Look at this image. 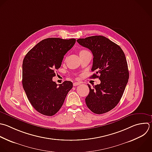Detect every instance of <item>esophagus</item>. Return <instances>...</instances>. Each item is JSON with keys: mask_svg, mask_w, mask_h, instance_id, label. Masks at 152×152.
<instances>
[{"mask_svg": "<svg viewBox=\"0 0 152 152\" xmlns=\"http://www.w3.org/2000/svg\"><path fill=\"white\" fill-rule=\"evenodd\" d=\"M81 83L80 82H75V83H73V86H78V85H80Z\"/></svg>", "mask_w": 152, "mask_h": 152, "instance_id": "1", "label": "esophagus"}]
</instances>
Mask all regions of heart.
<instances>
[{
    "mask_svg": "<svg viewBox=\"0 0 152 152\" xmlns=\"http://www.w3.org/2000/svg\"><path fill=\"white\" fill-rule=\"evenodd\" d=\"M85 51H87V50H81L80 52V53H81V52H85Z\"/></svg>",
    "mask_w": 152,
    "mask_h": 152,
    "instance_id": "heart-1",
    "label": "heart"
}]
</instances>
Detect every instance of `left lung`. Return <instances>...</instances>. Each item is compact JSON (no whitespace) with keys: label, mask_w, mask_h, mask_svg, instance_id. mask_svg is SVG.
<instances>
[{"label":"left lung","mask_w":152,"mask_h":152,"mask_svg":"<svg viewBox=\"0 0 152 152\" xmlns=\"http://www.w3.org/2000/svg\"><path fill=\"white\" fill-rule=\"evenodd\" d=\"M77 42L90 49L93 55L92 78H99L100 84L90 89L85 100L93 113L102 114L113 109L119 102L129 78L125 54L116 43L102 36L79 39ZM99 74V76L96 75Z\"/></svg>","instance_id":"left-lung-1"}]
</instances>
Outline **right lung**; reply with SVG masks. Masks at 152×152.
I'll use <instances>...</instances> for the list:
<instances>
[{
  "instance_id": "add662e5",
  "label": "right lung",
  "mask_w": 152,
  "mask_h": 152,
  "mask_svg": "<svg viewBox=\"0 0 152 152\" xmlns=\"http://www.w3.org/2000/svg\"><path fill=\"white\" fill-rule=\"evenodd\" d=\"M75 39L48 38L37 43L26 55L23 63V86L33 107L39 113L53 116L62 107L72 83L53 81L55 71L64 55L75 43Z\"/></svg>"
}]
</instances>
